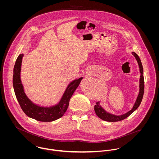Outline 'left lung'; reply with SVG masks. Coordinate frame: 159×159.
I'll return each mask as SVG.
<instances>
[{
  "label": "left lung",
  "instance_id": "obj_1",
  "mask_svg": "<svg viewBox=\"0 0 159 159\" xmlns=\"http://www.w3.org/2000/svg\"><path fill=\"white\" fill-rule=\"evenodd\" d=\"M132 54L135 56L136 58V61L138 62L139 68V71L141 73L140 75V79H139V92L138 95V97L136 98V102L133 107V108L128 111L127 113L120 115V116H116L114 114L109 113L107 112L100 105V102H97L96 105L94 107V110L95 112L97 114V116L102 119L103 120L108 121V122H117V121H120L123 119H125L127 117H129L131 114L134 113L136 109L139 107V105L141 104V102L142 101L143 97V94H144V76H143V66L141 62V60L139 57V56L136 54L135 52H132Z\"/></svg>",
  "mask_w": 159,
  "mask_h": 159
}]
</instances>
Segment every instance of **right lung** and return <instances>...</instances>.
<instances>
[{"label":"right lung","instance_id":"add662e5","mask_svg":"<svg viewBox=\"0 0 159 159\" xmlns=\"http://www.w3.org/2000/svg\"><path fill=\"white\" fill-rule=\"evenodd\" d=\"M23 54H20L16 61L13 69V84L16 97L24 113L30 118L41 122H51L57 120L66 112L70 99L76 89L78 87L83 78H80L70 83L65 91L59 103L50 107H43L35 105L24 93L20 78L21 66Z\"/></svg>","mask_w":159,"mask_h":159}]
</instances>
